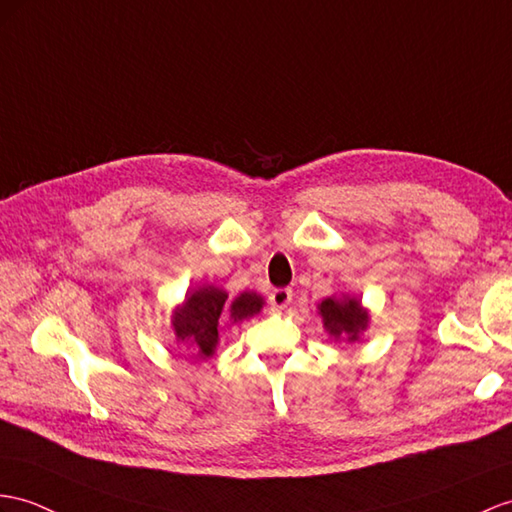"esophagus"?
Wrapping results in <instances>:
<instances>
[{
	"label": "esophagus",
	"mask_w": 512,
	"mask_h": 512,
	"mask_svg": "<svg viewBox=\"0 0 512 512\" xmlns=\"http://www.w3.org/2000/svg\"><path fill=\"white\" fill-rule=\"evenodd\" d=\"M291 299H293V291L291 289H273L269 293V304L273 308H286V306L291 304Z\"/></svg>",
	"instance_id": "esophagus-1"
}]
</instances>
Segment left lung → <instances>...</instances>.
I'll return each instance as SVG.
<instances>
[{
  "instance_id": "8db88e82",
  "label": "left lung",
  "mask_w": 512,
  "mask_h": 512,
  "mask_svg": "<svg viewBox=\"0 0 512 512\" xmlns=\"http://www.w3.org/2000/svg\"><path fill=\"white\" fill-rule=\"evenodd\" d=\"M319 313L323 317V326H326L336 339H339V336H350L352 341H356L360 330H365L369 321L365 310L360 308L358 299L350 297L323 299Z\"/></svg>"
}]
</instances>
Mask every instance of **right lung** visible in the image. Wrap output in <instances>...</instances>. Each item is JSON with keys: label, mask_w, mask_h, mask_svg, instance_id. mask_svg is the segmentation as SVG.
<instances>
[{"label": "right lung", "mask_w": 512, "mask_h": 512, "mask_svg": "<svg viewBox=\"0 0 512 512\" xmlns=\"http://www.w3.org/2000/svg\"><path fill=\"white\" fill-rule=\"evenodd\" d=\"M226 299L228 295L223 291L206 286V289H199L186 297L184 304L173 315V328H176L178 341H191L197 356H213L219 339V319L226 310ZM260 308H263V297L256 293H243L232 302L230 313L234 321H239L260 313Z\"/></svg>", "instance_id": "add662e5"}]
</instances>
